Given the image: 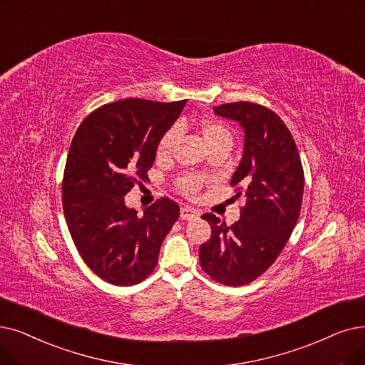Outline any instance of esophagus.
<instances>
[{
  "instance_id": "34e87169",
  "label": "esophagus",
  "mask_w": 365,
  "mask_h": 365,
  "mask_svg": "<svg viewBox=\"0 0 365 365\" xmlns=\"http://www.w3.org/2000/svg\"><path fill=\"white\" fill-rule=\"evenodd\" d=\"M197 216H198V212H197L195 209L182 207V210H180V217H182L183 220H191V219H194V217H197Z\"/></svg>"
}]
</instances>
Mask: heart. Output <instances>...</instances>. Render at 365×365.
Masks as SVG:
<instances>
[{
	"instance_id": "heart-1",
	"label": "heart",
	"mask_w": 365,
	"mask_h": 365,
	"mask_svg": "<svg viewBox=\"0 0 365 365\" xmlns=\"http://www.w3.org/2000/svg\"><path fill=\"white\" fill-rule=\"evenodd\" d=\"M186 128V120H180L179 125H174L171 126L170 130H167L164 133V135L158 141V146H156V156L158 158H167L173 153L174 146H176V141L179 138L180 130ZM201 134L202 138L205 140V143L207 146H213L216 143H222V141H231V133L228 131L227 126L224 123H220L219 120H204L201 123ZM201 186V180L195 176H186L183 179L179 180V187L180 191L187 195V197H194L198 189Z\"/></svg>"
}]
</instances>
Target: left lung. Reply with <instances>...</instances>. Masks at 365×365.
<instances>
[{
  "label": "left lung",
  "mask_w": 365,
  "mask_h": 365,
  "mask_svg": "<svg viewBox=\"0 0 365 365\" xmlns=\"http://www.w3.org/2000/svg\"><path fill=\"white\" fill-rule=\"evenodd\" d=\"M213 110L245 131L231 186H239L235 197L245 194L246 205L231 227L213 213L202 215L212 237L200 246V265L213 280L242 287L268 270L289 240L303 201L304 173L289 130L270 108L240 101Z\"/></svg>",
  "instance_id": "8db88e82"
}]
</instances>
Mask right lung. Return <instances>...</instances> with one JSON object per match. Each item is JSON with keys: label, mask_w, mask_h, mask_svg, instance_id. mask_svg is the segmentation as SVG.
Listing matches in <instances>:
<instances>
[{"label": "right lung", "mask_w": 365, "mask_h": 365, "mask_svg": "<svg viewBox=\"0 0 365 365\" xmlns=\"http://www.w3.org/2000/svg\"><path fill=\"white\" fill-rule=\"evenodd\" d=\"M186 100L130 98L106 104L78 126L62 180V207L85 264L103 280L131 287L156 267L165 235L179 219L176 201L161 198L137 215L125 195L148 179L158 141Z\"/></svg>", "instance_id": "add662e5"}]
</instances>
